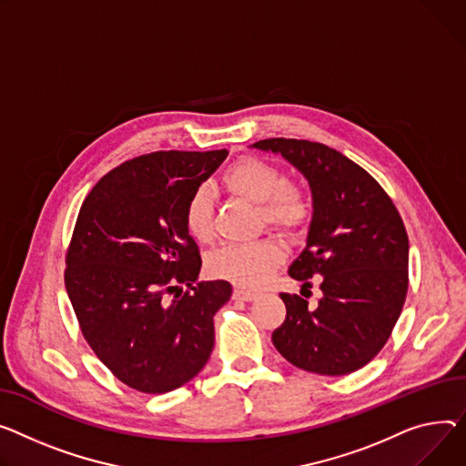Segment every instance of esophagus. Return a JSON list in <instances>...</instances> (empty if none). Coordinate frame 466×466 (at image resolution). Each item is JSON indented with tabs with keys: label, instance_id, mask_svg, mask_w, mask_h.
I'll return each mask as SVG.
<instances>
[{
	"label": "esophagus",
	"instance_id": "34e87169",
	"mask_svg": "<svg viewBox=\"0 0 466 466\" xmlns=\"http://www.w3.org/2000/svg\"><path fill=\"white\" fill-rule=\"evenodd\" d=\"M234 299H241V301H253L257 298L255 292H249V290H241V289H236L234 294H232Z\"/></svg>",
	"mask_w": 466,
	"mask_h": 466
}]
</instances>
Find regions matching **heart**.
Returning a JSON list of instances; mask_svg holds the SVG:
<instances>
[{
    "instance_id": "obj_1",
    "label": "heart",
    "mask_w": 466,
    "mask_h": 466,
    "mask_svg": "<svg viewBox=\"0 0 466 466\" xmlns=\"http://www.w3.org/2000/svg\"><path fill=\"white\" fill-rule=\"evenodd\" d=\"M227 187L247 198L262 204L264 219L281 228H299L311 213L307 198L290 185L285 174L275 165L262 159L247 157L234 163L223 176ZM185 227L198 241H208L213 234L211 198L206 187L191 193L185 204ZM285 251L275 239H257L247 243H228L217 249L208 260V271L238 287H260L273 268L283 262Z\"/></svg>"
}]
</instances>
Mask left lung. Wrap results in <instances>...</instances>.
Segmentation results:
<instances>
[{
	"label": "left lung",
	"instance_id": "8db88e82",
	"mask_svg": "<svg viewBox=\"0 0 466 466\" xmlns=\"http://www.w3.org/2000/svg\"><path fill=\"white\" fill-rule=\"evenodd\" d=\"M251 147L281 155L313 195L305 247L289 275L303 285L320 275L322 298L309 309L298 294H281L287 319L273 331V345L309 373L349 375L382 350L405 305V225L375 177L343 153L296 138L260 140Z\"/></svg>",
	"mask_w": 466,
	"mask_h": 466
}]
</instances>
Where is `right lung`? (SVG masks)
Returning a JSON list of instances; mask_svg holds the SVG:
<instances>
[{"instance_id":"right-lung-1","label":"right lung","mask_w":466,"mask_h":466,"mask_svg":"<svg viewBox=\"0 0 466 466\" xmlns=\"http://www.w3.org/2000/svg\"><path fill=\"white\" fill-rule=\"evenodd\" d=\"M227 155H142L101 177L80 208L67 253V296L87 345L138 391L187 384L213 350V317L232 285L198 281L202 260L183 213ZM177 282L192 292L168 300L166 292Z\"/></svg>"}]
</instances>
